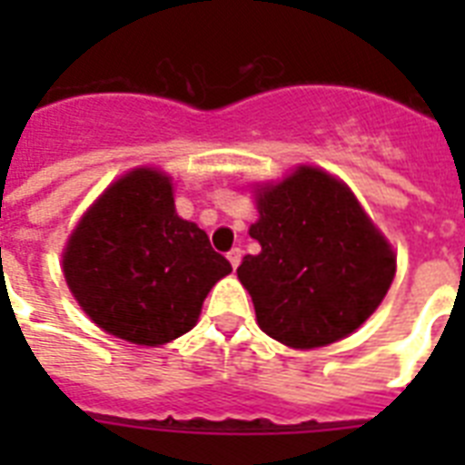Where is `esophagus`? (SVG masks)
Returning <instances> with one entry per match:
<instances>
[{
    "label": "esophagus",
    "mask_w": 465,
    "mask_h": 465,
    "mask_svg": "<svg viewBox=\"0 0 465 465\" xmlns=\"http://www.w3.org/2000/svg\"><path fill=\"white\" fill-rule=\"evenodd\" d=\"M241 255H243V251H241V248H232V251L226 253V258H229V262H232V268H233V270L239 268Z\"/></svg>",
    "instance_id": "obj_1"
}]
</instances>
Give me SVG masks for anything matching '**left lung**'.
<instances>
[{"label":"left lung","instance_id":"left-lung-1","mask_svg":"<svg viewBox=\"0 0 465 465\" xmlns=\"http://www.w3.org/2000/svg\"><path fill=\"white\" fill-rule=\"evenodd\" d=\"M261 243L236 270L262 332L284 345H331L360 328L386 297L396 255L350 188L302 166L258 193Z\"/></svg>","mask_w":465,"mask_h":465}]
</instances>
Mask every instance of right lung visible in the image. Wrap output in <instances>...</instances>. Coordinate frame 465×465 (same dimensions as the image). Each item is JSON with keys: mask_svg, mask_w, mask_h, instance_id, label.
I'll return each mask as SVG.
<instances>
[{"mask_svg": "<svg viewBox=\"0 0 465 465\" xmlns=\"http://www.w3.org/2000/svg\"><path fill=\"white\" fill-rule=\"evenodd\" d=\"M74 299L98 328L134 345H163L197 323L232 262L175 214L168 175L137 168L105 190L62 255Z\"/></svg>", "mask_w": 465, "mask_h": 465, "instance_id": "right-lung-1", "label": "right lung"}]
</instances>
